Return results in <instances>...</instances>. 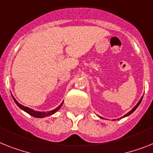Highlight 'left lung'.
<instances>
[{"label": "left lung", "instance_id": "obj_1", "mask_svg": "<svg viewBox=\"0 0 153 153\" xmlns=\"http://www.w3.org/2000/svg\"><path fill=\"white\" fill-rule=\"evenodd\" d=\"M142 98H143V97H142ZM142 98H141V99H140V101H139V102H138V103H137V105H136L134 107V108H133V109H131V111H130L129 113H127V114H126V115H124V116H123V117H127V116H129V115H131V113H133L134 111L135 110L136 108H137V107H138V105H140V103H141V102H142ZM100 118H102V117H100Z\"/></svg>", "mask_w": 153, "mask_h": 153}]
</instances>
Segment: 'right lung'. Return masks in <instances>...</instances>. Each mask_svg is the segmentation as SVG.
Here are the masks:
<instances>
[{
	"mask_svg": "<svg viewBox=\"0 0 153 153\" xmlns=\"http://www.w3.org/2000/svg\"><path fill=\"white\" fill-rule=\"evenodd\" d=\"M12 98H13L14 101H15V102L16 103V105H17L21 109L24 110L25 112H26V113H29L30 115L33 116V117H37V118H43V117H48V116H51V115L54 114V113H56L57 111L59 110V108H61L62 105V104H63V102H62V104L60 105L59 107H57L55 109H54V110H51V111H49V112H37V111L33 110V109H31V108H27V107H25V106H23V105H20L19 103V102H18L16 99H15V98H14L13 96H12Z\"/></svg>",
	"mask_w": 153,
	"mask_h": 153,
	"instance_id": "add662e5",
	"label": "right lung"
}]
</instances>
